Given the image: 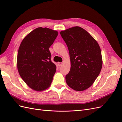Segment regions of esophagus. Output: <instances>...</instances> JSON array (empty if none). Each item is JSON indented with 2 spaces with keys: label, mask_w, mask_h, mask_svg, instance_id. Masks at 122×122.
Listing matches in <instances>:
<instances>
[{
  "label": "esophagus",
  "mask_w": 122,
  "mask_h": 122,
  "mask_svg": "<svg viewBox=\"0 0 122 122\" xmlns=\"http://www.w3.org/2000/svg\"><path fill=\"white\" fill-rule=\"evenodd\" d=\"M62 65V64L61 63V62H57V65H58V67H61V66Z\"/></svg>",
  "instance_id": "obj_1"
}]
</instances>
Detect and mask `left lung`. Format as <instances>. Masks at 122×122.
Listing matches in <instances>:
<instances>
[{
  "instance_id": "obj_1",
  "label": "left lung",
  "mask_w": 122,
  "mask_h": 122,
  "mask_svg": "<svg viewBox=\"0 0 122 122\" xmlns=\"http://www.w3.org/2000/svg\"><path fill=\"white\" fill-rule=\"evenodd\" d=\"M60 34L68 48L71 61L66 83L75 91L86 90L92 86L101 70L100 47L96 40L80 27L70 28Z\"/></svg>"
}]
</instances>
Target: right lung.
I'll list each match as a JSON object with an SVG mask.
<instances>
[{"mask_svg":"<svg viewBox=\"0 0 122 122\" xmlns=\"http://www.w3.org/2000/svg\"><path fill=\"white\" fill-rule=\"evenodd\" d=\"M57 35L56 30L38 27L21 42L17 59L18 71L25 83L35 91L45 90L52 82L56 68L51 61L49 48Z\"/></svg>","mask_w":122,"mask_h":122,"instance_id":"right-lung-1","label":"right lung"}]
</instances>
